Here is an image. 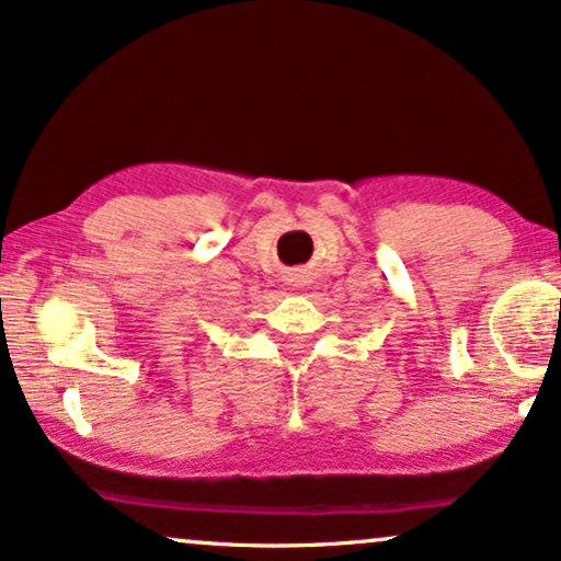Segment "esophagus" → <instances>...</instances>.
I'll list each match as a JSON object with an SVG mask.
<instances>
[{
	"instance_id": "obj_1",
	"label": "esophagus",
	"mask_w": 561,
	"mask_h": 561,
	"mask_svg": "<svg viewBox=\"0 0 561 561\" xmlns=\"http://www.w3.org/2000/svg\"><path fill=\"white\" fill-rule=\"evenodd\" d=\"M290 283H294L296 288H301L307 280H304V275H290Z\"/></svg>"
}]
</instances>
